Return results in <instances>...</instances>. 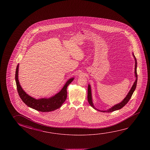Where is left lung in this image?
<instances>
[{"mask_svg": "<svg viewBox=\"0 0 150 150\" xmlns=\"http://www.w3.org/2000/svg\"><path fill=\"white\" fill-rule=\"evenodd\" d=\"M133 56L134 57V59H135V75L136 77V79H135V81L132 87H131V89H130V91L129 92L127 96L125 97V98L120 103H118L117 105H116L115 106H113L112 108H111L110 109L107 110L106 111H101L99 110L98 109H96L94 106L93 105V103L92 102V98H91V88L90 85H88V94H87V99H88V101L89 103L90 104L93 108H94L96 109L97 110L99 111L100 112H112L114 111L117 110L119 109H120L121 108H123L124 106H125V105L127 103H128V101H129L130 98H131L132 95L133 93L134 92V91H135V88H136V86H137V81H138V74H137V60L135 59L134 55H133Z\"/></svg>", "mask_w": 150, "mask_h": 150, "instance_id": "left-lung-1", "label": "left lung"}]
</instances>
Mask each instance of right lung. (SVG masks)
Masks as SVG:
<instances>
[{"label": "right lung", "mask_w": 150, "mask_h": 150, "mask_svg": "<svg viewBox=\"0 0 150 150\" xmlns=\"http://www.w3.org/2000/svg\"><path fill=\"white\" fill-rule=\"evenodd\" d=\"M18 69L19 64H18L16 68L15 74V79L18 93L21 100L24 103H25L26 105L36 110L41 112H50L55 110L61 107L62 104L64 103L67 99V87L73 81V78L69 79L66 83L63 88L62 89L61 91L53 97L49 98L35 99L27 94L20 86L18 80Z\"/></svg>", "instance_id": "add662e5"}]
</instances>
